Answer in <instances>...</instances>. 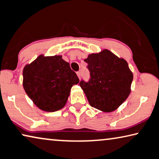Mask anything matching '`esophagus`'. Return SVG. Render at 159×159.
Returning <instances> with one entry per match:
<instances>
[{"instance_id": "obj_1", "label": "esophagus", "mask_w": 159, "mask_h": 159, "mask_svg": "<svg viewBox=\"0 0 159 159\" xmlns=\"http://www.w3.org/2000/svg\"><path fill=\"white\" fill-rule=\"evenodd\" d=\"M76 74H77V75H78V77H79V79H80V71H78V72L76 73Z\"/></svg>"}]
</instances>
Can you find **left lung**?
Wrapping results in <instances>:
<instances>
[{
	"label": "left lung",
	"mask_w": 159,
	"mask_h": 159,
	"mask_svg": "<svg viewBox=\"0 0 159 159\" xmlns=\"http://www.w3.org/2000/svg\"><path fill=\"white\" fill-rule=\"evenodd\" d=\"M84 61L90 79L79 84L90 106L104 112L115 111L131 92L133 74L127 61L108 49L89 54Z\"/></svg>",
	"instance_id": "obj_1"
}]
</instances>
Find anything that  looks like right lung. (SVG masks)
I'll return each instance as SVG.
<instances>
[{
	"label": "right lung",
	"mask_w": 159,
	"mask_h": 159,
	"mask_svg": "<svg viewBox=\"0 0 159 159\" xmlns=\"http://www.w3.org/2000/svg\"><path fill=\"white\" fill-rule=\"evenodd\" d=\"M22 85L27 95L40 110L55 112L67 102L71 87L79 83L69 63L60 55H39L24 67Z\"/></svg>",
	"instance_id": "1"
}]
</instances>
